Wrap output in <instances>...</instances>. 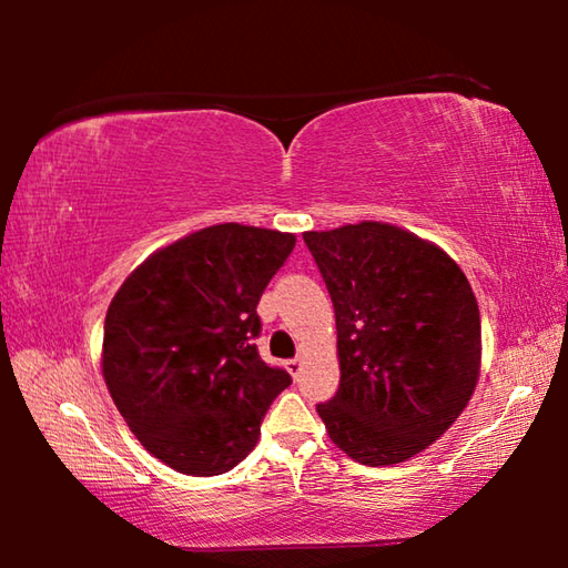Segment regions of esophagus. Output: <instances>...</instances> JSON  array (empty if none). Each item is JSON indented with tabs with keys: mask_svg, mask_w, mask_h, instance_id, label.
<instances>
[{
	"mask_svg": "<svg viewBox=\"0 0 568 568\" xmlns=\"http://www.w3.org/2000/svg\"><path fill=\"white\" fill-rule=\"evenodd\" d=\"M285 368H287V373H291V376L295 378L297 373L303 371V358L301 355H297V358H291V361H285Z\"/></svg>",
	"mask_w": 568,
	"mask_h": 568,
	"instance_id": "34e87169",
	"label": "esophagus"
}]
</instances>
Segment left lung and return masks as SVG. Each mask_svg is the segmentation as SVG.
<instances>
[{
	"mask_svg": "<svg viewBox=\"0 0 568 568\" xmlns=\"http://www.w3.org/2000/svg\"><path fill=\"white\" fill-rule=\"evenodd\" d=\"M328 285L341 386L325 430L363 466H393L454 426L480 373L476 295L454 257L398 225L303 233Z\"/></svg>",
	"mask_w": 568,
	"mask_h": 568,
	"instance_id": "obj_1",
	"label": "left lung"
}]
</instances>
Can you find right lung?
I'll list each match as a JSON object with an SVG mask.
<instances>
[{
    "mask_svg": "<svg viewBox=\"0 0 568 568\" xmlns=\"http://www.w3.org/2000/svg\"><path fill=\"white\" fill-rule=\"evenodd\" d=\"M293 233L210 225L152 253L108 307L102 376L145 450L185 476L235 468L291 376L261 361L257 303Z\"/></svg>",
    "mask_w": 568,
    "mask_h": 568,
    "instance_id": "right-lung-1",
    "label": "right lung"
}]
</instances>
